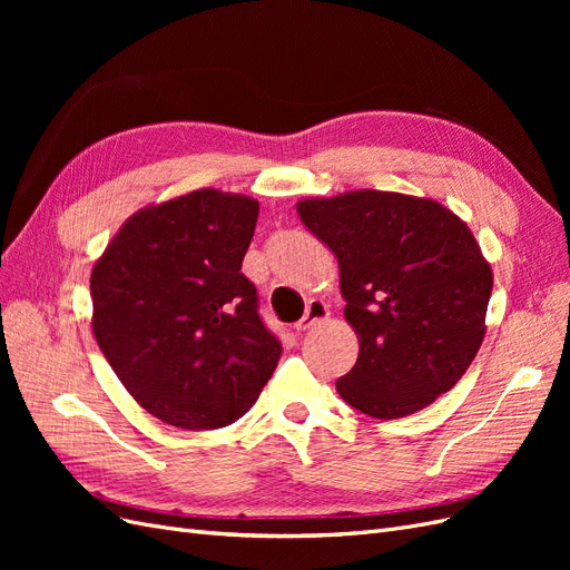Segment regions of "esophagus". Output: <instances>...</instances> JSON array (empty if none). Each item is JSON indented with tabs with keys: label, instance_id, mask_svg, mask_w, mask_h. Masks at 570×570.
<instances>
[{
	"label": "esophagus",
	"instance_id": "esophagus-1",
	"mask_svg": "<svg viewBox=\"0 0 570 570\" xmlns=\"http://www.w3.org/2000/svg\"><path fill=\"white\" fill-rule=\"evenodd\" d=\"M327 316H331V312H327V306H325L321 299H308L306 312H304L302 321H297L295 331H297V333H304V331H308V327H314V325H318L321 321H325Z\"/></svg>",
	"mask_w": 570,
	"mask_h": 570
}]
</instances>
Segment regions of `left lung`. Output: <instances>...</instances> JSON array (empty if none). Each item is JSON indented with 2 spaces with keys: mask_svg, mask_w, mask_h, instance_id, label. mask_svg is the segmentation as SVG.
I'll return each instance as SVG.
<instances>
[{
  "mask_svg": "<svg viewBox=\"0 0 570 570\" xmlns=\"http://www.w3.org/2000/svg\"><path fill=\"white\" fill-rule=\"evenodd\" d=\"M304 226L340 266L344 318L358 358L337 381L373 419L433 404L469 371L492 295V268L471 228L435 199L381 189L297 202Z\"/></svg>",
  "mask_w": 570,
  "mask_h": 570,
  "instance_id": "1",
  "label": "left lung"
}]
</instances>
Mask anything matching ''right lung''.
<instances>
[{
  "instance_id": "right-lung-1",
  "label": "right lung",
  "mask_w": 570,
  "mask_h": 570,
  "mask_svg": "<svg viewBox=\"0 0 570 570\" xmlns=\"http://www.w3.org/2000/svg\"><path fill=\"white\" fill-rule=\"evenodd\" d=\"M247 195L195 189L132 214L90 275L92 333L118 381L159 421L216 430L254 406L281 358L243 258Z\"/></svg>"
}]
</instances>
